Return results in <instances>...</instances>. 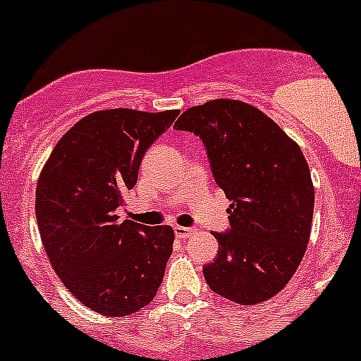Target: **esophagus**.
Segmentation results:
<instances>
[{"mask_svg":"<svg viewBox=\"0 0 361 361\" xmlns=\"http://www.w3.org/2000/svg\"><path fill=\"white\" fill-rule=\"evenodd\" d=\"M193 231L195 229L193 228H184V226H175V235H177L178 238H188L190 235H193Z\"/></svg>","mask_w":361,"mask_h":361,"instance_id":"1","label":"esophagus"}]
</instances>
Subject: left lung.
I'll return each instance as SVG.
<instances>
[{
	"instance_id": "obj_1",
	"label": "left lung",
	"mask_w": 361,
	"mask_h": 361,
	"mask_svg": "<svg viewBox=\"0 0 361 361\" xmlns=\"http://www.w3.org/2000/svg\"><path fill=\"white\" fill-rule=\"evenodd\" d=\"M204 142L212 173L231 200L219 253L202 267L213 293L242 305L288 286L311 235L314 188L304 153L273 119L233 99L186 110L173 126Z\"/></svg>"
}]
</instances>
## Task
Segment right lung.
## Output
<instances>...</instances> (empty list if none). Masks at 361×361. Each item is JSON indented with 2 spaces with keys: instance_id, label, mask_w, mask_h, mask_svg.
Listing matches in <instances>:
<instances>
[{
  "instance_id": "add662e5",
  "label": "right lung",
  "mask_w": 361,
  "mask_h": 361,
  "mask_svg": "<svg viewBox=\"0 0 361 361\" xmlns=\"http://www.w3.org/2000/svg\"><path fill=\"white\" fill-rule=\"evenodd\" d=\"M177 116L94 111L61 137L41 171L36 219L44 250L65 288L95 312L128 317L157 295L173 229L121 222L117 209L145 153Z\"/></svg>"
}]
</instances>
